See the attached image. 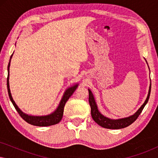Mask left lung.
<instances>
[{
  "instance_id": "left-lung-1",
  "label": "left lung",
  "mask_w": 158,
  "mask_h": 158,
  "mask_svg": "<svg viewBox=\"0 0 158 158\" xmlns=\"http://www.w3.org/2000/svg\"><path fill=\"white\" fill-rule=\"evenodd\" d=\"M147 64H148V62H147ZM150 91H151V84L150 85V88H149L148 94V96H147L146 100L144 101V103L141 106V107H140L139 109L133 114V115L129 116L128 117L118 118V119H112V118H108L106 116H103V114L98 111V106H97L94 94H93L91 90L88 89V92H89V103L90 106V109H91V116H92L93 119H94L95 121V122H96L99 126L102 127L103 128L111 129H118L125 128V127H128L130 124H132V123L137 119L139 114H141V112L142 110H143L144 107L145 106L147 103L148 102L149 98H150Z\"/></svg>"
}]
</instances>
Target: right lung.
I'll use <instances>...</instances> for the list:
<instances>
[{
	"label": "right lung",
	"instance_id": "right-lung-1",
	"mask_svg": "<svg viewBox=\"0 0 158 158\" xmlns=\"http://www.w3.org/2000/svg\"><path fill=\"white\" fill-rule=\"evenodd\" d=\"M14 53L10 56L9 62L8 64V77H7V89H8V94L9 96V98L10 101H11L13 105L15 107V109L17 111V112L21 116V117L23 118V120L26 121L27 123L30 124L34 125V126H38V127H47V126H52V125L58 124L60 121H61L62 116H63L64 112V105L69 98L72 96L75 90H76L79 84L76 83L73 85L68 88H67L65 91L64 92L63 96H62L61 100L60 101L59 105L57 107L55 111L52 113L48 114V115H44V116H33V115H29V114L24 113L21 110L19 109L16 103L13 99V97L11 96V93H10V86H9V68L10 64V60H11L12 56Z\"/></svg>",
	"mask_w": 158,
	"mask_h": 158
}]
</instances>
